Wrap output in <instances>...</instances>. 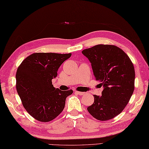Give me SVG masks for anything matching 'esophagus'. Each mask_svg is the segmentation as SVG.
<instances>
[{"mask_svg": "<svg viewBox=\"0 0 149 149\" xmlns=\"http://www.w3.org/2000/svg\"><path fill=\"white\" fill-rule=\"evenodd\" d=\"M75 93H77L78 95H83L84 94V92H81V91H75Z\"/></svg>", "mask_w": 149, "mask_h": 149, "instance_id": "obj_1", "label": "esophagus"}]
</instances>
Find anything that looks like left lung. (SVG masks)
I'll use <instances>...</instances> for the list:
<instances>
[{
	"label": "left lung",
	"instance_id": "left-lung-1",
	"mask_svg": "<svg viewBox=\"0 0 149 149\" xmlns=\"http://www.w3.org/2000/svg\"><path fill=\"white\" fill-rule=\"evenodd\" d=\"M89 59L97 81L104 88L102 96L93 95L88 111L95 118H113L127 106L134 90L135 72L130 58L119 47L97 45L82 51Z\"/></svg>",
	"mask_w": 149,
	"mask_h": 149
}]
</instances>
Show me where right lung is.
Segmentation results:
<instances>
[{"label": "right lung", "mask_w": 149, "mask_h": 149, "mask_svg": "<svg viewBox=\"0 0 149 149\" xmlns=\"http://www.w3.org/2000/svg\"><path fill=\"white\" fill-rule=\"evenodd\" d=\"M72 54L34 53L18 66L16 87L24 108L34 118L48 122L56 118L65 106L72 90L61 91L53 86L52 79Z\"/></svg>", "instance_id": "1"}]
</instances>
